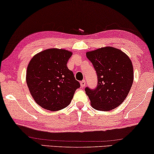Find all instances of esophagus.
<instances>
[{
	"label": "esophagus",
	"instance_id": "esophagus-1",
	"mask_svg": "<svg viewBox=\"0 0 154 154\" xmlns=\"http://www.w3.org/2000/svg\"><path fill=\"white\" fill-rule=\"evenodd\" d=\"M85 80H83V81H81V86L82 88H83V87H85Z\"/></svg>",
	"mask_w": 154,
	"mask_h": 154
}]
</instances>
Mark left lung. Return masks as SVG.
<instances>
[{
  "instance_id": "1",
  "label": "left lung",
  "mask_w": 154,
  "mask_h": 154,
  "mask_svg": "<svg viewBox=\"0 0 154 154\" xmlns=\"http://www.w3.org/2000/svg\"><path fill=\"white\" fill-rule=\"evenodd\" d=\"M86 57L93 63L97 75L95 90L85 91L93 108L109 111L126 99L134 81L133 65L129 57L120 49L112 47L87 51Z\"/></svg>"
}]
</instances>
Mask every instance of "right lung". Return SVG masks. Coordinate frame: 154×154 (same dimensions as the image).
Returning a JSON list of instances; mask_svg holds the SVG:
<instances>
[{
  "label": "right lung",
  "mask_w": 154,
  "mask_h": 154,
  "mask_svg": "<svg viewBox=\"0 0 154 154\" xmlns=\"http://www.w3.org/2000/svg\"><path fill=\"white\" fill-rule=\"evenodd\" d=\"M71 51L51 48L37 53L27 66L26 83L33 99L39 106L58 111L71 103L80 83L68 69Z\"/></svg>",
  "instance_id": "1"
}]
</instances>
